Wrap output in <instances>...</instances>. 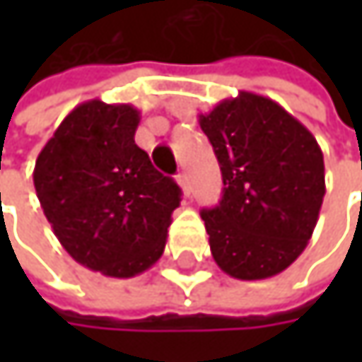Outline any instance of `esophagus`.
I'll use <instances>...</instances> for the list:
<instances>
[{
	"instance_id": "esophagus-1",
	"label": "esophagus",
	"mask_w": 362,
	"mask_h": 362,
	"mask_svg": "<svg viewBox=\"0 0 362 362\" xmlns=\"http://www.w3.org/2000/svg\"><path fill=\"white\" fill-rule=\"evenodd\" d=\"M178 184H180V186H182L184 194L188 197L192 188H190V178H188V174H186V172H182V174H178Z\"/></svg>"
}]
</instances>
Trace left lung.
Segmentation results:
<instances>
[{"instance_id": "left-lung-1", "label": "left lung", "mask_w": 362, "mask_h": 362, "mask_svg": "<svg viewBox=\"0 0 362 362\" xmlns=\"http://www.w3.org/2000/svg\"><path fill=\"white\" fill-rule=\"evenodd\" d=\"M199 125L222 172V199L201 218L216 264L241 281L283 272L306 250L325 197L315 136L281 105L252 92L222 100Z\"/></svg>"}]
</instances>
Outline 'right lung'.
<instances>
[{
  "label": "right lung",
  "mask_w": 362,
  "mask_h": 362,
  "mask_svg": "<svg viewBox=\"0 0 362 362\" xmlns=\"http://www.w3.org/2000/svg\"><path fill=\"white\" fill-rule=\"evenodd\" d=\"M140 110L88 100L71 110L35 161L33 184L54 235L81 266L115 279L148 270L165 250L180 186L134 136Z\"/></svg>",
  "instance_id": "obj_1"
}]
</instances>
